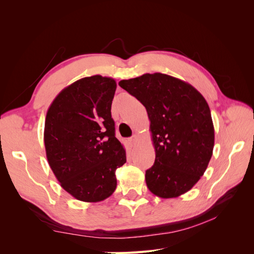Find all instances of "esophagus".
Returning a JSON list of instances; mask_svg holds the SVG:
<instances>
[{
    "instance_id": "34e87169",
    "label": "esophagus",
    "mask_w": 254,
    "mask_h": 254,
    "mask_svg": "<svg viewBox=\"0 0 254 254\" xmlns=\"http://www.w3.org/2000/svg\"><path fill=\"white\" fill-rule=\"evenodd\" d=\"M128 141H129V143L131 144V145L135 144V142H136V135H133L132 137H130V139H129Z\"/></svg>"
}]
</instances>
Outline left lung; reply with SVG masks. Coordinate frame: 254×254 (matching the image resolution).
<instances>
[{"label":"left lung","instance_id":"1","mask_svg":"<svg viewBox=\"0 0 254 254\" xmlns=\"http://www.w3.org/2000/svg\"><path fill=\"white\" fill-rule=\"evenodd\" d=\"M119 84L143 104L150 121L156 159L145 174L147 188L161 198L187 193L213 153L214 126L204 97L190 83L162 73Z\"/></svg>","mask_w":254,"mask_h":254}]
</instances>
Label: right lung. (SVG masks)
Returning <instances> with one entry per match:
<instances>
[{
	"label": "right lung",
	"instance_id": "1",
	"mask_svg": "<svg viewBox=\"0 0 254 254\" xmlns=\"http://www.w3.org/2000/svg\"><path fill=\"white\" fill-rule=\"evenodd\" d=\"M117 82L94 75L64 88L47 113L44 145L60 186L77 200L103 201L117 189L126 151L115 137L111 104Z\"/></svg>",
	"mask_w": 254,
	"mask_h": 254
}]
</instances>
